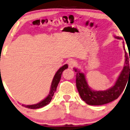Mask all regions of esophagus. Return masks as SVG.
<instances>
[{"mask_svg": "<svg viewBox=\"0 0 130 130\" xmlns=\"http://www.w3.org/2000/svg\"><path fill=\"white\" fill-rule=\"evenodd\" d=\"M76 65V62L74 60H72L69 61V66L70 68H74Z\"/></svg>", "mask_w": 130, "mask_h": 130, "instance_id": "esophagus-1", "label": "esophagus"}]
</instances>
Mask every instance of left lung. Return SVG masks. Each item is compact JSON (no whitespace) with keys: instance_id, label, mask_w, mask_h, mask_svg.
Masks as SVG:
<instances>
[{"instance_id":"1","label":"left lung","mask_w":130,"mask_h":130,"mask_svg":"<svg viewBox=\"0 0 130 130\" xmlns=\"http://www.w3.org/2000/svg\"><path fill=\"white\" fill-rule=\"evenodd\" d=\"M117 39H122L119 37L115 36ZM124 49L125 51V64L121 74L113 87L103 91L93 90L89 87L86 80V76L81 73L79 70L73 69L76 72V84L78 91L83 99L86 104L90 105H101L109 103L115 100L121 95L128 81L130 79L129 64L130 57L129 58L124 47V42H123Z\"/></svg>"}]
</instances>
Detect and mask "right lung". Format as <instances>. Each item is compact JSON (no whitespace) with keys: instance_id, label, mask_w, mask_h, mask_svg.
<instances>
[{"instance_id":"obj_1","label":"right lung","mask_w":130,"mask_h":130,"mask_svg":"<svg viewBox=\"0 0 130 130\" xmlns=\"http://www.w3.org/2000/svg\"><path fill=\"white\" fill-rule=\"evenodd\" d=\"M68 68V64H65L63 66H62L61 68L59 69L56 72L55 76H54V77L53 78V80L52 81L50 92H49V94H48V96L45 99H43V100L41 101V102H38L37 104H33V105H23V104H22V105H23V107H26V108H31V109H37V108H41V107L46 106V105H47L48 104H49V102L51 101V100H52L54 93L55 92L56 90H57L58 84L59 82H60L62 72Z\"/></svg>"}]
</instances>
